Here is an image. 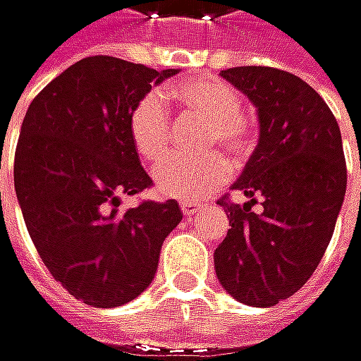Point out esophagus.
<instances>
[{
  "mask_svg": "<svg viewBox=\"0 0 361 361\" xmlns=\"http://www.w3.org/2000/svg\"><path fill=\"white\" fill-rule=\"evenodd\" d=\"M182 212H184L186 218H190V216H197L199 212H203V205L192 203V201H184V203H182Z\"/></svg>",
  "mask_w": 361,
  "mask_h": 361,
  "instance_id": "1",
  "label": "esophagus"
}]
</instances>
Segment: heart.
<instances>
[{
  "instance_id": "1",
  "label": "heart",
  "mask_w": 361,
  "mask_h": 361,
  "mask_svg": "<svg viewBox=\"0 0 361 361\" xmlns=\"http://www.w3.org/2000/svg\"><path fill=\"white\" fill-rule=\"evenodd\" d=\"M190 118L209 124L203 149L224 147L235 160H243L254 145V130L241 114V97L235 86L218 78H197L173 84L166 92ZM128 135L135 152L149 164H158L171 149V120L164 99L145 92L128 114ZM231 160L222 152H209L195 160H169L156 169L154 182L162 197L197 201L212 195L231 177Z\"/></svg>"
}]
</instances>
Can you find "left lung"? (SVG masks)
Wrapping results in <instances>:
<instances>
[{
  "label": "left lung",
  "mask_w": 361,
  "mask_h": 361,
  "mask_svg": "<svg viewBox=\"0 0 361 361\" xmlns=\"http://www.w3.org/2000/svg\"><path fill=\"white\" fill-rule=\"evenodd\" d=\"M220 75L256 105L260 137L233 184L247 201H218L231 228L214 252L216 275L239 302L273 307L309 281L332 239L347 190L341 128L326 101L290 71L243 65Z\"/></svg>",
  "instance_id": "8db88e82"
}]
</instances>
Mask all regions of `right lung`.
<instances>
[{
  "label": "right lung",
  "instance_id": "right-lung-1",
  "mask_svg": "<svg viewBox=\"0 0 361 361\" xmlns=\"http://www.w3.org/2000/svg\"><path fill=\"white\" fill-rule=\"evenodd\" d=\"M177 69L86 56L29 105L14 154V190L50 275L78 300L111 309L154 279L160 247L182 222L177 201L120 199L152 186L128 135L133 105Z\"/></svg>",
  "mask_w": 361,
  "mask_h": 361
}]
</instances>
